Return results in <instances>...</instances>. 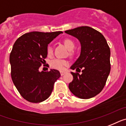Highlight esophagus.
<instances>
[{
    "label": "esophagus",
    "instance_id": "obj_1",
    "mask_svg": "<svg viewBox=\"0 0 126 126\" xmlns=\"http://www.w3.org/2000/svg\"><path fill=\"white\" fill-rule=\"evenodd\" d=\"M65 73H66V72H64V71H61V72H60V74H61V75H62H62H64Z\"/></svg>",
    "mask_w": 126,
    "mask_h": 126
}]
</instances>
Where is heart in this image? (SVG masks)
<instances>
[{
  "label": "heart",
  "instance_id": "obj_1",
  "mask_svg": "<svg viewBox=\"0 0 126 126\" xmlns=\"http://www.w3.org/2000/svg\"><path fill=\"white\" fill-rule=\"evenodd\" d=\"M63 43L64 46H66L68 49L72 50L75 47V43L72 40L70 39H65L63 40ZM47 52L48 55H51L53 52V49L51 46H48L47 49ZM68 64V62L66 60H61V59H55V60H52L51 62V66L52 68H54L55 69L60 70H62L64 69V66Z\"/></svg>",
  "mask_w": 126,
  "mask_h": 126
}]
</instances>
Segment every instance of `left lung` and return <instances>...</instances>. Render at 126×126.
I'll return each mask as SVG.
<instances>
[{
	"label": "left lung",
	"instance_id": "8db88e82",
	"mask_svg": "<svg viewBox=\"0 0 126 126\" xmlns=\"http://www.w3.org/2000/svg\"><path fill=\"white\" fill-rule=\"evenodd\" d=\"M81 44L79 58L70 67L73 80L69 89L75 96L89 99L100 93L105 86L110 72V49L104 36L97 30L84 26L66 30ZM82 69L80 74L78 73Z\"/></svg>",
	"mask_w": 126,
	"mask_h": 126
}]
</instances>
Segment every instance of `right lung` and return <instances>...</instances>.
Wrapping results in <instances>:
<instances>
[{
  "label": "right lung",
  "mask_w": 126,
  "mask_h": 126,
  "mask_svg": "<svg viewBox=\"0 0 126 126\" xmlns=\"http://www.w3.org/2000/svg\"><path fill=\"white\" fill-rule=\"evenodd\" d=\"M62 33L32 32L19 37L13 45L9 56L11 78L19 94L29 102L47 99L61 76L57 70L40 72L39 69L46 62L48 44Z\"/></svg>",
  "instance_id": "obj_1"
}]
</instances>
